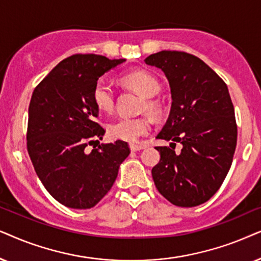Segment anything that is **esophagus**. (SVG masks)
<instances>
[{
  "label": "esophagus",
  "mask_w": 261,
  "mask_h": 261,
  "mask_svg": "<svg viewBox=\"0 0 261 261\" xmlns=\"http://www.w3.org/2000/svg\"><path fill=\"white\" fill-rule=\"evenodd\" d=\"M145 147L142 144H136V143H130V149L131 151H138V150H142V149H144Z\"/></svg>",
  "instance_id": "esophagus-1"
}]
</instances>
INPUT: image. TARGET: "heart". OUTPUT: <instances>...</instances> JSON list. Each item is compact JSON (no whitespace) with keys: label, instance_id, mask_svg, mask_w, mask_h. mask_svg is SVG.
I'll use <instances>...</instances> for the list:
<instances>
[{"label":"heart","instance_id":"b5f03b06","mask_svg":"<svg viewBox=\"0 0 261 261\" xmlns=\"http://www.w3.org/2000/svg\"><path fill=\"white\" fill-rule=\"evenodd\" d=\"M123 81L145 98L144 107H147L151 112H158L160 103L151 98H154L160 92L161 85L155 75L145 70H137L125 75ZM93 101L99 110L106 112L113 110L116 95H114L113 87L109 81L99 79L95 82L93 88ZM149 130H150V120L145 117H119L111 121L107 126L110 137L127 142H136L142 135L148 134Z\"/></svg>","mask_w":261,"mask_h":261}]
</instances>
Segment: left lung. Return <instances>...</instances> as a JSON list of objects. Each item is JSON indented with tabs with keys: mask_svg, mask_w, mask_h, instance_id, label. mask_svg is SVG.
I'll return each mask as SVG.
<instances>
[{
	"mask_svg": "<svg viewBox=\"0 0 261 261\" xmlns=\"http://www.w3.org/2000/svg\"><path fill=\"white\" fill-rule=\"evenodd\" d=\"M144 62L161 69L171 87V112L156 138L182 144L179 154L171 145L156 147L161 159L151 169L155 186L176 206L200 205L223 184L235 152L238 126L228 87L187 52L160 51Z\"/></svg>",
	"mask_w": 261,
	"mask_h": 261,
	"instance_id": "1",
	"label": "left lung"
}]
</instances>
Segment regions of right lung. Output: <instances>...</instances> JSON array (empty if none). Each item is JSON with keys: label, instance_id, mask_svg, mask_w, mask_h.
Wrapping results in <instances>:
<instances>
[{"label": "right lung", "instance_id": "1", "mask_svg": "<svg viewBox=\"0 0 261 261\" xmlns=\"http://www.w3.org/2000/svg\"><path fill=\"white\" fill-rule=\"evenodd\" d=\"M123 62L93 54L72 55L33 90L27 151L45 189L64 206H95L130 154L124 141L96 148L105 130L95 121L99 109L93 101V88L100 76ZM88 145H93L92 152L86 150Z\"/></svg>", "mask_w": 261, "mask_h": 261}]
</instances>
